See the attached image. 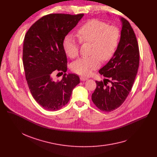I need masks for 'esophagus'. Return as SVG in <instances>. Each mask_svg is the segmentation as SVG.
I'll return each instance as SVG.
<instances>
[{
    "instance_id": "34e87169",
    "label": "esophagus",
    "mask_w": 157,
    "mask_h": 157,
    "mask_svg": "<svg viewBox=\"0 0 157 157\" xmlns=\"http://www.w3.org/2000/svg\"><path fill=\"white\" fill-rule=\"evenodd\" d=\"M80 79H81V81H84L87 80V78L83 77V76H81V77H80Z\"/></svg>"
}]
</instances>
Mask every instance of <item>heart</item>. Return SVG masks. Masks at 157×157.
<instances>
[{
    "label": "heart",
    "instance_id": "heart-1",
    "mask_svg": "<svg viewBox=\"0 0 157 157\" xmlns=\"http://www.w3.org/2000/svg\"><path fill=\"white\" fill-rule=\"evenodd\" d=\"M78 37L82 42L92 44L89 57H83L74 62L72 70L79 75L88 76L101 65V59L109 60L116 52L120 38V29L115 26H108L104 21L94 19L88 21L78 30ZM63 50L71 59L79 53L78 40L73 36L68 35L63 41Z\"/></svg>",
    "mask_w": 157,
    "mask_h": 157
}]
</instances>
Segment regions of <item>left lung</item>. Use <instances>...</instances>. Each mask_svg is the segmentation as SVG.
<instances>
[{
    "label": "left lung",
    "mask_w": 157,
    "mask_h": 157,
    "mask_svg": "<svg viewBox=\"0 0 157 157\" xmlns=\"http://www.w3.org/2000/svg\"><path fill=\"white\" fill-rule=\"evenodd\" d=\"M120 20L121 30L118 46L109 61L99 70L105 78L103 81H95L97 87L92 95L94 104L105 112L117 109L124 102L132 88L139 64V46L133 29L126 19Z\"/></svg>",
    "instance_id": "1"
}]
</instances>
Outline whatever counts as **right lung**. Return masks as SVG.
<instances>
[{
    "label": "right lung",
    "instance_id": "add662e5",
    "mask_svg": "<svg viewBox=\"0 0 157 157\" xmlns=\"http://www.w3.org/2000/svg\"><path fill=\"white\" fill-rule=\"evenodd\" d=\"M84 14H49L30 27L24 38L23 63L30 91L36 101L48 111H57L69 102L79 78L65 73L61 81L55 72H66L67 59L63 41Z\"/></svg>",
    "mask_w": 157,
    "mask_h": 157
}]
</instances>
